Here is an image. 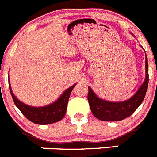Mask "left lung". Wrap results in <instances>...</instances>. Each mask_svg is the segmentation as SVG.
Instances as JSON below:
<instances>
[{"label":"left lung","mask_w":157,"mask_h":157,"mask_svg":"<svg viewBox=\"0 0 157 157\" xmlns=\"http://www.w3.org/2000/svg\"><path fill=\"white\" fill-rule=\"evenodd\" d=\"M146 55V54H145ZM148 85V65L145 58V79L141 87L130 99L122 102H111L99 98L88 87V99L90 108L95 118L102 121H121L130 116L141 104Z\"/></svg>","instance_id":"obj_1"}]
</instances>
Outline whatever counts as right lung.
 Masks as SVG:
<instances>
[{"instance_id":"1","label":"right lung","mask_w":157,"mask_h":157,"mask_svg":"<svg viewBox=\"0 0 157 157\" xmlns=\"http://www.w3.org/2000/svg\"><path fill=\"white\" fill-rule=\"evenodd\" d=\"M9 84L11 95L17 108L28 120L39 125H47V124L54 123V122H58L64 118L66 112V109H67L68 101H69L71 92L76 85L75 84L70 88H67L54 103L47 105V106H44V107H35L28 106L20 101L13 94L12 88L10 86V82Z\"/></svg>"}]
</instances>
